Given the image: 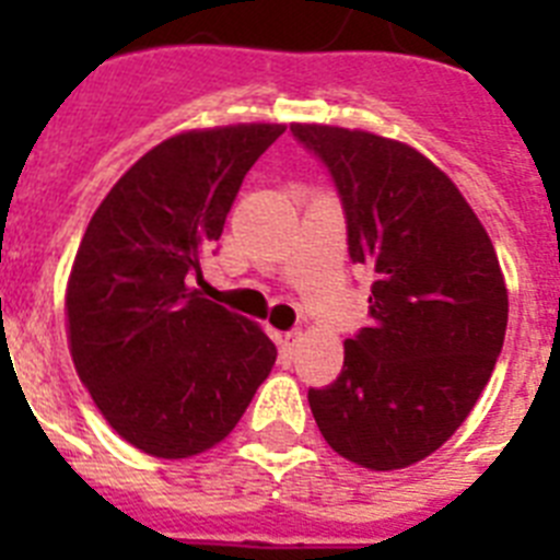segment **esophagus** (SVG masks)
Segmentation results:
<instances>
[{"label":"esophagus","mask_w":560,"mask_h":560,"mask_svg":"<svg viewBox=\"0 0 560 560\" xmlns=\"http://www.w3.org/2000/svg\"><path fill=\"white\" fill-rule=\"evenodd\" d=\"M300 330H289V334L280 336V353H283V359H291L296 350V345H300Z\"/></svg>","instance_id":"obj_1"}]
</instances>
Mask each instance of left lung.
<instances>
[{"mask_svg": "<svg viewBox=\"0 0 560 560\" xmlns=\"http://www.w3.org/2000/svg\"><path fill=\"white\" fill-rule=\"evenodd\" d=\"M328 165L353 264L373 271L370 328L345 341L339 378L308 389L328 446L370 471L438 452L491 381L508 328L497 249L446 173L407 142L291 122Z\"/></svg>", "mask_w": 560, "mask_h": 560, "instance_id": "obj_1", "label": "left lung"}]
</instances>
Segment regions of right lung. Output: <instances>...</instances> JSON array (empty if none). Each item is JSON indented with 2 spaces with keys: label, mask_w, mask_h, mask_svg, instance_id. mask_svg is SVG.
<instances>
[{
  "label": "right lung",
  "mask_w": 560,
  "mask_h": 560,
  "mask_svg": "<svg viewBox=\"0 0 560 560\" xmlns=\"http://www.w3.org/2000/svg\"><path fill=\"white\" fill-rule=\"evenodd\" d=\"M283 122L173 133L122 173L69 271L67 339L83 387L133 448L185 459L237 427L277 359L257 323L201 294V260Z\"/></svg>",
  "instance_id": "right-lung-1"
}]
</instances>
